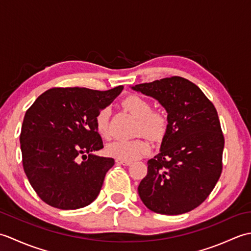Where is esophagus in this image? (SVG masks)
Listing matches in <instances>:
<instances>
[{
	"mask_svg": "<svg viewBox=\"0 0 251 251\" xmlns=\"http://www.w3.org/2000/svg\"><path fill=\"white\" fill-rule=\"evenodd\" d=\"M116 163L117 164H121V165H124V166H129L131 165V161H124V159H116Z\"/></svg>",
	"mask_w": 251,
	"mask_h": 251,
	"instance_id": "esophagus-1",
	"label": "esophagus"
}]
</instances>
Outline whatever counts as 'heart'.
<instances>
[{"instance_id":"heart-1","label":"heart","mask_w":251,"mask_h":251,"mask_svg":"<svg viewBox=\"0 0 251 251\" xmlns=\"http://www.w3.org/2000/svg\"><path fill=\"white\" fill-rule=\"evenodd\" d=\"M123 106L138 120V134L151 140H159L168 128V117L161 110H152V103L140 96L131 95L123 101ZM96 129L102 138L110 136L109 110L102 109L96 116ZM149 151V145L142 139L116 140L106 147L109 155L117 159L134 161L145 155Z\"/></svg>"}]
</instances>
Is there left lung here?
Instances as JSON below:
<instances>
[{
	"label": "left lung",
	"instance_id": "obj_1",
	"mask_svg": "<svg viewBox=\"0 0 251 251\" xmlns=\"http://www.w3.org/2000/svg\"><path fill=\"white\" fill-rule=\"evenodd\" d=\"M132 89L158 100L168 113L161 151L148 161V174L138 186L141 201L161 215L193 210L209 196L222 173L225 137L214 103L181 76Z\"/></svg>",
	"mask_w": 251,
	"mask_h": 251
}]
</instances>
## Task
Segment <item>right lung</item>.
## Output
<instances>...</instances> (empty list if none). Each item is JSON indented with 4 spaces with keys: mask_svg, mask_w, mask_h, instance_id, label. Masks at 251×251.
I'll return each instance as SVG.
<instances>
[{
    "mask_svg": "<svg viewBox=\"0 0 251 251\" xmlns=\"http://www.w3.org/2000/svg\"><path fill=\"white\" fill-rule=\"evenodd\" d=\"M123 88L54 87L26 110L20 134L24 170L46 204L70 210L97 199L114 159L92 154L103 148L95 120Z\"/></svg>",
    "mask_w": 251,
    "mask_h": 251,
    "instance_id": "add662e5",
    "label": "right lung"
}]
</instances>
